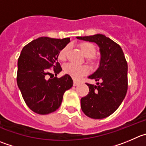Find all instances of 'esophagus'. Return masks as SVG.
<instances>
[{
  "label": "esophagus",
  "mask_w": 146,
  "mask_h": 146,
  "mask_svg": "<svg viewBox=\"0 0 146 146\" xmlns=\"http://www.w3.org/2000/svg\"><path fill=\"white\" fill-rule=\"evenodd\" d=\"M73 84H74V86H77V85H79V84H80V83H79L78 82H77V81H75V80H74Z\"/></svg>",
  "instance_id": "esophagus-1"
}]
</instances>
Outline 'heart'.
<instances>
[{"mask_svg": "<svg viewBox=\"0 0 146 146\" xmlns=\"http://www.w3.org/2000/svg\"><path fill=\"white\" fill-rule=\"evenodd\" d=\"M80 48L86 57L92 59V56L95 54L96 49L95 46L90 42H82L80 44ZM68 51V46H65L59 52L58 59L61 61L65 60L66 57V53ZM64 72L74 80H79L82 76L85 75L89 72V69L85 65H77L72 63L66 64L64 66Z\"/></svg>", "mask_w": 146, "mask_h": 146, "instance_id": "obj_1", "label": "heart"}]
</instances>
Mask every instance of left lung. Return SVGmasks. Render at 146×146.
Instances as JSON below:
<instances>
[{
	"instance_id": "left-lung-1",
	"label": "left lung",
	"mask_w": 146,
	"mask_h": 146,
	"mask_svg": "<svg viewBox=\"0 0 146 146\" xmlns=\"http://www.w3.org/2000/svg\"><path fill=\"white\" fill-rule=\"evenodd\" d=\"M95 42L100 52L99 67L88 77L97 85L87 84L89 94L81 99V108L86 115L102 119L112 115L121 105L127 90V64L121 47L102 34L77 36Z\"/></svg>"
}]
</instances>
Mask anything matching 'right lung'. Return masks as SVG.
I'll list each match as a JSON object with an SVG mask.
<instances>
[{
  "label": "right lung",
  "mask_w": 146,
  "mask_h": 146,
  "mask_svg": "<svg viewBox=\"0 0 146 146\" xmlns=\"http://www.w3.org/2000/svg\"><path fill=\"white\" fill-rule=\"evenodd\" d=\"M70 42V38L40 37L26 44L18 60L17 84L25 102L32 111L46 115L56 111L63 95L73 86L68 74L48 80V69L55 75L62 70L58 62L59 52Z\"/></svg>",
  "instance_id": "add662e5"
}]
</instances>
